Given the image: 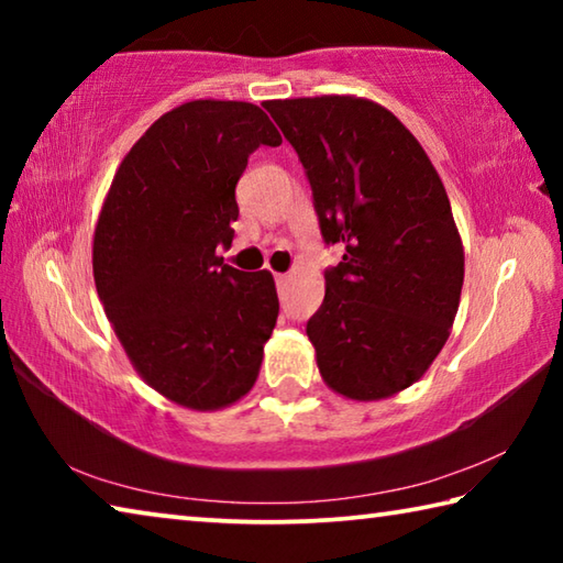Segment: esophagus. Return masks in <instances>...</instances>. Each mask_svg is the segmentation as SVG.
<instances>
[{
  "label": "esophagus",
  "mask_w": 563,
  "mask_h": 563,
  "mask_svg": "<svg viewBox=\"0 0 563 563\" xmlns=\"http://www.w3.org/2000/svg\"><path fill=\"white\" fill-rule=\"evenodd\" d=\"M288 280H290L288 273H275V283H278V285H285Z\"/></svg>",
  "instance_id": "esophagus-1"
}]
</instances>
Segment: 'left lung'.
Wrapping results in <instances>:
<instances>
[{"label":"left lung","instance_id":"obj_1","mask_svg":"<svg viewBox=\"0 0 563 563\" xmlns=\"http://www.w3.org/2000/svg\"><path fill=\"white\" fill-rule=\"evenodd\" d=\"M308 170L320 231L345 247L308 322L325 385L375 402L415 385L460 308L464 245L440 174L393 111L352 93L263 103Z\"/></svg>","mask_w":563,"mask_h":563}]
</instances>
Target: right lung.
Here are the masks:
<instances>
[{"label":"right lung","mask_w":563,"mask_h":563,"mask_svg":"<svg viewBox=\"0 0 563 563\" xmlns=\"http://www.w3.org/2000/svg\"><path fill=\"white\" fill-rule=\"evenodd\" d=\"M261 144L283 139L255 103H180L123 156L93 228V283L123 352L148 387L194 412L251 393L278 320L273 273L218 255Z\"/></svg>","instance_id":"1"}]
</instances>
